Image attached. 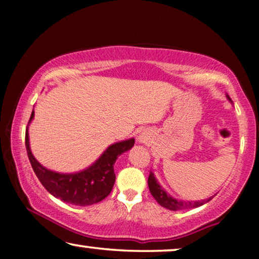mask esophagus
<instances>
[{
    "mask_svg": "<svg viewBox=\"0 0 259 259\" xmlns=\"http://www.w3.org/2000/svg\"><path fill=\"white\" fill-rule=\"evenodd\" d=\"M145 140H146V139H145L144 136L138 137V141H139V143H145Z\"/></svg>",
    "mask_w": 259,
    "mask_h": 259,
    "instance_id": "1",
    "label": "esophagus"
}]
</instances>
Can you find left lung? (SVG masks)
<instances>
[{"mask_svg":"<svg viewBox=\"0 0 259 259\" xmlns=\"http://www.w3.org/2000/svg\"><path fill=\"white\" fill-rule=\"evenodd\" d=\"M226 98L229 99V101H231V99H230L228 94H226ZM148 189H150L151 194L153 196L154 199L158 201L159 205H161L162 207L167 208V210H171V211L187 210V208L198 207V206H201V205L206 204L207 201H210L212 199V197L204 200H194V201H184V200L176 199V198L169 196V194L162 189L160 184L158 183L157 178L154 177L153 172H150V177H148Z\"/></svg>","mask_w":259,"mask_h":259,"instance_id":"8db88e82","label":"left lung"}]
</instances>
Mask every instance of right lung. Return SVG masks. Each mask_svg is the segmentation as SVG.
I'll return each mask as SVG.
<instances>
[{"instance_id":"right-lung-1","label":"right lung","mask_w":259,"mask_h":259,"mask_svg":"<svg viewBox=\"0 0 259 259\" xmlns=\"http://www.w3.org/2000/svg\"><path fill=\"white\" fill-rule=\"evenodd\" d=\"M34 119L31 112L29 123ZM134 146V138L112 144L106 148L90 167L75 173H59L46 168L31 153L29 133L26 130V148L35 175L52 196L62 201L79 206L97 204L111 193L115 183L114 164L119 155Z\"/></svg>"}]
</instances>
